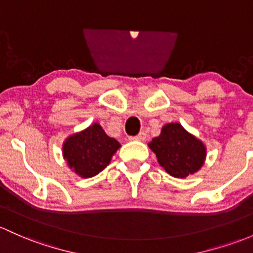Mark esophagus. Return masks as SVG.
Returning <instances> with one entry per match:
<instances>
[{"label":"esophagus","instance_id":"esophagus-1","mask_svg":"<svg viewBox=\"0 0 253 253\" xmlns=\"http://www.w3.org/2000/svg\"><path fill=\"white\" fill-rule=\"evenodd\" d=\"M130 140L131 141H145L146 140V134L145 132H140V134L138 135H136V136H131V137H129Z\"/></svg>","mask_w":253,"mask_h":253}]
</instances>
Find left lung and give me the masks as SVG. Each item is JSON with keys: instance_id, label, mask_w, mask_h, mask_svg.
Returning a JSON list of instances; mask_svg holds the SVG:
<instances>
[{"instance_id": "left-lung-1", "label": "left lung", "mask_w": 253, "mask_h": 253, "mask_svg": "<svg viewBox=\"0 0 253 253\" xmlns=\"http://www.w3.org/2000/svg\"><path fill=\"white\" fill-rule=\"evenodd\" d=\"M148 146L165 171L177 178L197 172L206 158L205 145L178 123L165 124Z\"/></svg>"}]
</instances>
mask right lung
<instances>
[{
    "instance_id": "add662e5",
    "label": "right lung",
    "mask_w": 253,
    "mask_h": 253,
    "mask_svg": "<svg viewBox=\"0 0 253 253\" xmlns=\"http://www.w3.org/2000/svg\"><path fill=\"white\" fill-rule=\"evenodd\" d=\"M121 143L106 135L99 123L73 134L62 145V156L73 172L83 178L93 177L110 164Z\"/></svg>"
}]
</instances>
